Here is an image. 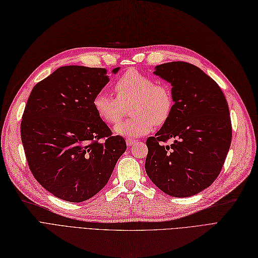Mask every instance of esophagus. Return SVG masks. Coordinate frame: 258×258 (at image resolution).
<instances>
[{
	"mask_svg": "<svg viewBox=\"0 0 258 258\" xmlns=\"http://www.w3.org/2000/svg\"><path fill=\"white\" fill-rule=\"evenodd\" d=\"M136 143H137V140H135V139H130V138L126 139V145L127 146H133V145H135Z\"/></svg>",
	"mask_w": 258,
	"mask_h": 258,
	"instance_id": "esophagus-1",
	"label": "esophagus"
}]
</instances>
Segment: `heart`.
<instances>
[{"label": "heart", "instance_id": "heart-1", "mask_svg": "<svg viewBox=\"0 0 258 258\" xmlns=\"http://www.w3.org/2000/svg\"><path fill=\"white\" fill-rule=\"evenodd\" d=\"M117 97L101 90L93 97L96 114L109 125H117L131 103L132 117L115 127L114 132L126 137H137L151 132L154 125L168 121L173 109V95L170 87L155 82L149 75L131 69L114 82Z\"/></svg>", "mask_w": 258, "mask_h": 258}]
</instances>
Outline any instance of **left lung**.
Instances as JSON below:
<instances>
[{"mask_svg": "<svg viewBox=\"0 0 258 258\" xmlns=\"http://www.w3.org/2000/svg\"><path fill=\"white\" fill-rule=\"evenodd\" d=\"M154 74L170 82L174 104L168 121L147 139L146 171L164 193L193 196L212 184L225 162L232 133L228 104L217 82L193 64L164 63Z\"/></svg>", "mask_w": 258, "mask_h": 258, "instance_id": "8db88e82", "label": "left lung"}]
</instances>
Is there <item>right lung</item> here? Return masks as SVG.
<instances>
[{"label": "right lung", "mask_w": 258, "mask_h": 258, "mask_svg": "<svg viewBox=\"0 0 258 258\" xmlns=\"http://www.w3.org/2000/svg\"><path fill=\"white\" fill-rule=\"evenodd\" d=\"M108 81L105 69L62 66L33 88L24 108L20 132L30 170L63 201L97 194L126 150L124 138L113 136L93 108Z\"/></svg>", "instance_id": "right-lung-1"}]
</instances>
